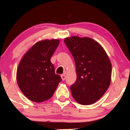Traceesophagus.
<instances>
[{
	"mask_svg": "<svg viewBox=\"0 0 130 130\" xmlns=\"http://www.w3.org/2000/svg\"><path fill=\"white\" fill-rule=\"evenodd\" d=\"M61 78L62 79V81H64V80L66 79V75H65V74H62V75H61Z\"/></svg>",
	"mask_w": 130,
	"mask_h": 130,
	"instance_id": "obj_1",
	"label": "esophagus"
}]
</instances>
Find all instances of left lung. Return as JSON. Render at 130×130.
I'll list each match as a JSON object with an SVG mask.
<instances>
[{
	"label": "left lung",
	"mask_w": 130,
	"mask_h": 130,
	"mask_svg": "<svg viewBox=\"0 0 130 130\" xmlns=\"http://www.w3.org/2000/svg\"><path fill=\"white\" fill-rule=\"evenodd\" d=\"M64 43L75 60L77 79L71 85L73 98L90 105L103 96L110 85L112 66L104 48L90 38L73 36Z\"/></svg>",
	"instance_id": "obj_1"
}]
</instances>
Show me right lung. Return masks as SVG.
Returning a JSON list of instances; mask_svg holds the SVG:
<instances>
[{
    "instance_id": "right-lung-1",
    "label": "right lung",
    "mask_w": 130,
    "mask_h": 130,
    "mask_svg": "<svg viewBox=\"0 0 130 130\" xmlns=\"http://www.w3.org/2000/svg\"><path fill=\"white\" fill-rule=\"evenodd\" d=\"M59 44L58 40L37 42L25 54L17 70L18 86L30 100L42 102L52 97L62 81L55 74L51 58Z\"/></svg>"
}]
</instances>
